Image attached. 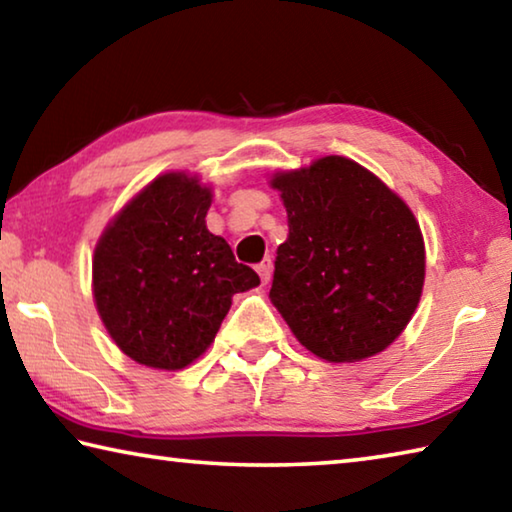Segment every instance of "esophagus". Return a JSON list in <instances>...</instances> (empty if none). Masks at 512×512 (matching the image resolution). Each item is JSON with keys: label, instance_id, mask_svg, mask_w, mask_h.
<instances>
[{"label": "esophagus", "instance_id": "1", "mask_svg": "<svg viewBox=\"0 0 512 512\" xmlns=\"http://www.w3.org/2000/svg\"><path fill=\"white\" fill-rule=\"evenodd\" d=\"M257 273H259V277H262L264 284L271 282V275H273V262H271V257H266V259H262V262L257 264Z\"/></svg>", "mask_w": 512, "mask_h": 512}]
</instances>
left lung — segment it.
I'll return each mask as SVG.
<instances>
[{"label": "left lung", "mask_w": 512, "mask_h": 512, "mask_svg": "<svg viewBox=\"0 0 512 512\" xmlns=\"http://www.w3.org/2000/svg\"><path fill=\"white\" fill-rule=\"evenodd\" d=\"M289 237L277 248L271 296L316 357L361 361L409 325L424 284L420 225L400 196L339 155L277 173Z\"/></svg>", "instance_id": "obj_1"}]
</instances>
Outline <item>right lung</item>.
Returning a JSON list of instances; mask_svg holds the SVG:
<instances>
[{"mask_svg": "<svg viewBox=\"0 0 512 512\" xmlns=\"http://www.w3.org/2000/svg\"><path fill=\"white\" fill-rule=\"evenodd\" d=\"M212 192L185 173L146 185L94 250V302L112 341L149 368L180 370L210 348L232 296L259 284L205 225Z\"/></svg>", "mask_w": 512, "mask_h": 512, "instance_id": "obj_1", "label": "right lung"}]
</instances>
